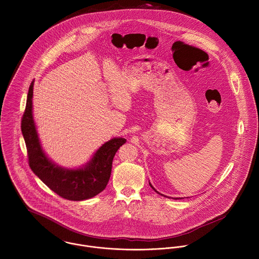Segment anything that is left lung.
Segmentation results:
<instances>
[{
    "label": "left lung",
    "mask_w": 259,
    "mask_h": 259,
    "mask_svg": "<svg viewBox=\"0 0 259 259\" xmlns=\"http://www.w3.org/2000/svg\"><path fill=\"white\" fill-rule=\"evenodd\" d=\"M149 185H150V186H151V188H152V189H153V190H155V189H154V188H153V186H152V185H150V184H149ZM155 192H157V191H156V190H155ZM182 198H183V197H182ZM182 198H180V197H179V198H176V199H182Z\"/></svg>",
    "instance_id": "obj_1"
}]
</instances>
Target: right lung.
Wrapping results in <instances>:
<instances>
[{"mask_svg":"<svg viewBox=\"0 0 259 259\" xmlns=\"http://www.w3.org/2000/svg\"><path fill=\"white\" fill-rule=\"evenodd\" d=\"M33 89L34 81L29 88L21 125L31 169L45 185L63 198L79 201L96 196L108 185L113 156L126 140L114 138L107 142L82 167L70 169L57 165L49 159L39 144L33 117Z\"/></svg>","mask_w":259,"mask_h":259,"instance_id":"add662e5","label":"right lung"}]
</instances>
